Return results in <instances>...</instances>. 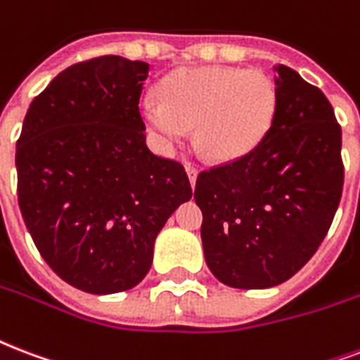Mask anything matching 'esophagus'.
<instances>
[{"instance_id": "esophagus-1", "label": "esophagus", "mask_w": 360, "mask_h": 360, "mask_svg": "<svg viewBox=\"0 0 360 360\" xmlns=\"http://www.w3.org/2000/svg\"><path fill=\"white\" fill-rule=\"evenodd\" d=\"M200 169L196 166H192V164H186V174H188V179H191V185L194 186L196 183V177H198Z\"/></svg>"}]
</instances>
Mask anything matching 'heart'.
Listing matches in <instances>:
<instances>
[{
	"label": "heart",
	"instance_id": "1",
	"mask_svg": "<svg viewBox=\"0 0 360 360\" xmlns=\"http://www.w3.org/2000/svg\"><path fill=\"white\" fill-rule=\"evenodd\" d=\"M160 98L141 101V117L156 141L169 149L194 126L196 145L215 162L251 153L278 109V89L266 73L221 65L169 73L160 82Z\"/></svg>",
	"mask_w": 360,
	"mask_h": 360
}]
</instances>
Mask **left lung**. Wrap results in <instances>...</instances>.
<instances>
[{
  "label": "left lung",
  "instance_id": "left-lung-1",
  "mask_svg": "<svg viewBox=\"0 0 360 360\" xmlns=\"http://www.w3.org/2000/svg\"><path fill=\"white\" fill-rule=\"evenodd\" d=\"M278 109L251 153L200 172L205 262L221 283L268 289L292 278L325 240L344 188L342 128L317 86L274 65Z\"/></svg>",
  "mask_w": 360,
  "mask_h": 360
}]
</instances>
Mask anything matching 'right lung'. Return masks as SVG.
<instances>
[{
	"label": "right lung",
	"instance_id": "right-lung-1",
	"mask_svg": "<svg viewBox=\"0 0 360 360\" xmlns=\"http://www.w3.org/2000/svg\"><path fill=\"white\" fill-rule=\"evenodd\" d=\"M147 75L149 64L111 54L73 64L35 96L16 141L27 232L58 278L92 295L136 287L192 196L185 166L145 143Z\"/></svg>",
	"mask_w": 360,
	"mask_h": 360
}]
</instances>
